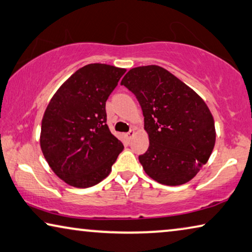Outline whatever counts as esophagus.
Segmentation results:
<instances>
[{
  "instance_id": "esophagus-1",
  "label": "esophagus",
  "mask_w": 252,
  "mask_h": 252,
  "mask_svg": "<svg viewBox=\"0 0 252 252\" xmlns=\"http://www.w3.org/2000/svg\"><path fill=\"white\" fill-rule=\"evenodd\" d=\"M134 135H135V130H134V129H130V130L128 131V133L125 134V136H126L127 139H128V141H130V139L133 138Z\"/></svg>"
}]
</instances>
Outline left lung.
<instances>
[{"instance_id":"obj_1","label":"left lung","mask_w":252,"mask_h":252,"mask_svg":"<svg viewBox=\"0 0 252 252\" xmlns=\"http://www.w3.org/2000/svg\"><path fill=\"white\" fill-rule=\"evenodd\" d=\"M122 86L141 104L150 146L138 157L146 175L166 186L188 183L210 158L214 119L192 89L158 65L129 69Z\"/></svg>"}]
</instances>
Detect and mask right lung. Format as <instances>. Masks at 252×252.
<instances>
[{
    "label": "right lung",
    "mask_w": 252,
    "mask_h": 252,
    "mask_svg": "<svg viewBox=\"0 0 252 252\" xmlns=\"http://www.w3.org/2000/svg\"><path fill=\"white\" fill-rule=\"evenodd\" d=\"M125 72L107 64L86 65L62 84L46 108L40 148L53 171L69 186L99 184L124 149L107 125L106 101Z\"/></svg>",
    "instance_id": "right-lung-1"
}]
</instances>
